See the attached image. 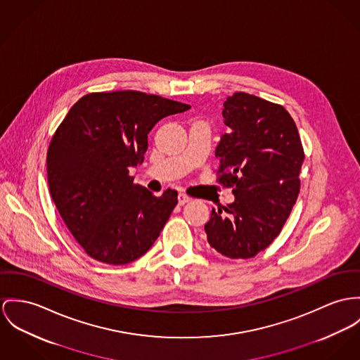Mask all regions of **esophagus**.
I'll use <instances>...</instances> for the list:
<instances>
[{
    "mask_svg": "<svg viewBox=\"0 0 360 360\" xmlns=\"http://www.w3.org/2000/svg\"><path fill=\"white\" fill-rule=\"evenodd\" d=\"M189 201H191V198H189L186 194H178V204H179V205H184V204H186V202H189Z\"/></svg>",
    "mask_w": 360,
    "mask_h": 360,
    "instance_id": "1",
    "label": "esophagus"
}]
</instances>
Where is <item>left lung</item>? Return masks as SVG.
<instances>
[{"instance_id": "left-lung-1", "label": "left lung", "mask_w": 360, "mask_h": 360, "mask_svg": "<svg viewBox=\"0 0 360 360\" xmlns=\"http://www.w3.org/2000/svg\"><path fill=\"white\" fill-rule=\"evenodd\" d=\"M219 182L233 186L234 201L212 210L208 244L230 259H248L267 248L282 230L300 192L304 150L289 112L248 93L223 103Z\"/></svg>"}]
</instances>
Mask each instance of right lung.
I'll return each instance as SVG.
<instances>
[{
    "mask_svg": "<svg viewBox=\"0 0 360 360\" xmlns=\"http://www.w3.org/2000/svg\"><path fill=\"white\" fill-rule=\"evenodd\" d=\"M191 105L134 90L91 93L68 111L46 158L48 184L64 223L84 252L107 264H127L160 236L178 193L153 195L134 185L148 134L163 117Z\"/></svg>",
    "mask_w": 360,
    "mask_h": 360,
    "instance_id": "1",
    "label": "right lung"
}]
</instances>
